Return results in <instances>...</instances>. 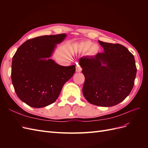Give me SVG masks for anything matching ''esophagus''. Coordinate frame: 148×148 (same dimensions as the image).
<instances>
[{
  "label": "esophagus",
  "mask_w": 148,
  "mask_h": 148,
  "mask_svg": "<svg viewBox=\"0 0 148 148\" xmlns=\"http://www.w3.org/2000/svg\"><path fill=\"white\" fill-rule=\"evenodd\" d=\"M82 69L81 68V66H80L78 64L76 66V71H77V72H80V71H82Z\"/></svg>",
  "instance_id": "1"
}]
</instances>
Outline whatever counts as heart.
<instances>
[{
    "label": "heart",
    "mask_w": 148,
    "mask_h": 148,
    "mask_svg": "<svg viewBox=\"0 0 148 148\" xmlns=\"http://www.w3.org/2000/svg\"><path fill=\"white\" fill-rule=\"evenodd\" d=\"M79 51L82 52H87L89 51V54L91 56L96 55L99 50V47L97 44H94L91 41H84L78 45Z\"/></svg>",
    "instance_id": "1"
}]
</instances>
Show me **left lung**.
<instances>
[{
    "mask_svg": "<svg viewBox=\"0 0 148 148\" xmlns=\"http://www.w3.org/2000/svg\"><path fill=\"white\" fill-rule=\"evenodd\" d=\"M98 41L104 52L79 59L85 78L83 93L92 104L111 107L123 101L132 91L136 75L135 60L121 44Z\"/></svg>",
    "mask_w": 148,
    "mask_h": 148,
    "instance_id": "8db88e82",
    "label": "left lung"
}]
</instances>
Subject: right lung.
I'll use <instances>...</instances> for the list:
<instances>
[{
  "label": "right lung",
  "instance_id": "right-lung-1",
  "mask_svg": "<svg viewBox=\"0 0 148 148\" xmlns=\"http://www.w3.org/2000/svg\"><path fill=\"white\" fill-rule=\"evenodd\" d=\"M66 34L31 39L13 57L11 78L16 95L29 106L41 108L54 102L64 84L73 77L75 66H62L50 59Z\"/></svg>",
  "mask_w": 148,
  "mask_h": 148
}]
</instances>
